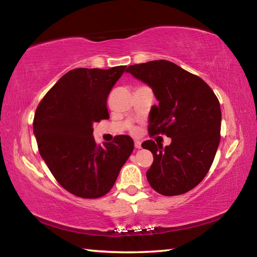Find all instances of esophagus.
I'll return each mask as SVG.
<instances>
[{"label":"esophagus","instance_id":"34e87169","mask_svg":"<svg viewBox=\"0 0 257 257\" xmlns=\"http://www.w3.org/2000/svg\"><path fill=\"white\" fill-rule=\"evenodd\" d=\"M135 147H136L137 150H139V149H142V143L139 142V141H135Z\"/></svg>","mask_w":257,"mask_h":257}]
</instances>
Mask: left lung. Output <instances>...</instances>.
<instances>
[{"mask_svg":"<svg viewBox=\"0 0 257 257\" xmlns=\"http://www.w3.org/2000/svg\"><path fill=\"white\" fill-rule=\"evenodd\" d=\"M127 72L149 85L159 101L150 112L151 136L171 138L165 147L151 139L142 144L154 156L147 180L164 196L187 193L206 176L219 147V99L203 79L170 61L134 64Z\"/></svg>","mask_w":257,"mask_h":257,"instance_id":"1","label":"left lung"}]
</instances>
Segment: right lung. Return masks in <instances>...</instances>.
Returning <instances> with one entry per match:
<instances>
[{"label": "right lung", "instance_id": "add662e5", "mask_svg": "<svg viewBox=\"0 0 257 257\" xmlns=\"http://www.w3.org/2000/svg\"><path fill=\"white\" fill-rule=\"evenodd\" d=\"M125 68L73 69L47 92L35 113L34 135L42 159L56 181L78 197L108 193L134 151L128 135L103 146L93 136V124L110 118L106 99Z\"/></svg>", "mask_w": 257, "mask_h": 257}]
</instances>
